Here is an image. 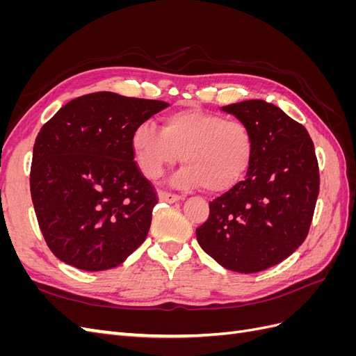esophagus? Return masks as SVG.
<instances>
[{
    "label": "esophagus",
    "mask_w": 356,
    "mask_h": 356,
    "mask_svg": "<svg viewBox=\"0 0 356 356\" xmlns=\"http://www.w3.org/2000/svg\"><path fill=\"white\" fill-rule=\"evenodd\" d=\"M159 200L160 202H166V203H175V202L181 200V196L172 195V193H168V191H160L159 193Z\"/></svg>",
    "instance_id": "obj_1"
}]
</instances>
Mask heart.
I'll use <instances>...</instances> for the list:
<instances>
[{
	"mask_svg": "<svg viewBox=\"0 0 356 356\" xmlns=\"http://www.w3.org/2000/svg\"><path fill=\"white\" fill-rule=\"evenodd\" d=\"M134 160L143 175L156 179L179 160L186 163L175 175L181 188L222 193L238 186L251 168L254 136L238 118L200 108L169 113L157 127L138 124L131 135Z\"/></svg>",
	"mask_w": 356,
	"mask_h": 356,
	"instance_id": "heart-1",
	"label": "heart"
}]
</instances>
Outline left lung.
Wrapping results in <instances>:
<instances>
[{"mask_svg": "<svg viewBox=\"0 0 356 356\" xmlns=\"http://www.w3.org/2000/svg\"><path fill=\"white\" fill-rule=\"evenodd\" d=\"M250 126L254 159L246 178L209 203L196 229L202 250L232 272L276 266L305 242L319 193V169L306 129L261 99L222 106Z\"/></svg>", "mask_w": 356, "mask_h": 356, "instance_id": "left-lung-1", "label": "left lung"}]
</instances>
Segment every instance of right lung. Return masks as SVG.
Returning a JSON list of instances; mask_svg holds the SVG:
<instances>
[{"label": "right lung", "mask_w": 356, "mask_h": 356, "mask_svg": "<svg viewBox=\"0 0 356 356\" xmlns=\"http://www.w3.org/2000/svg\"><path fill=\"white\" fill-rule=\"evenodd\" d=\"M168 105L98 92L70 101L41 127L31 197L60 261L108 270L145 241L157 197L134 161L131 135Z\"/></svg>", "instance_id": "1"}]
</instances>
